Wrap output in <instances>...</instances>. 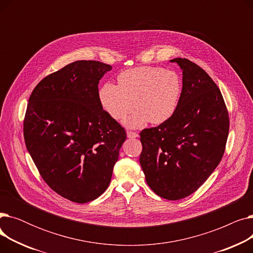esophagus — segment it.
<instances>
[{
  "label": "esophagus",
  "instance_id": "esophagus-1",
  "mask_svg": "<svg viewBox=\"0 0 253 253\" xmlns=\"http://www.w3.org/2000/svg\"><path fill=\"white\" fill-rule=\"evenodd\" d=\"M127 137L128 138H136L138 137V134L133 131H127Z\"/></svg>",
  "mask_w": 253,
  "mask_h": 253
}]
</instances>
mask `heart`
<instances>
[{
    "mask_svg": "<svg viewBox=\"0 0 253 253\" xmlns=\"http://www.w3.org/2000/svg\"><path fill=\"white\" fill-rule=\"evenodd\" d=\"M180 75L160 66H140L118 76V85L108 82L98 92L102 109L116 121L121 122L133 111L125 124L140 128L149 122L159 125L176 113L182 96Z\"/></svg>",
    "mask_w": 253,
    "mask_h": 253,
    "instance_id": "b5f03b06",
    "label": "heart"
}]
</instances>
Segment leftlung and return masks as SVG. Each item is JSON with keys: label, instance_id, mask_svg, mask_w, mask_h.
<instances>
[{"label": "left lung", "instance_id": "left-lung-1", "mask_svg": "<svg viewBox=\"0 0 253 253\" xmlns=\"http://www.w3.org/2000/svg\"><path fill=\"white\" fill-rule=\"evenodd\" d=\"M183 90L167 122L140 132L139 163L149 187L167 200L196 192L219 164L230 120L221 92L208 74L187 58H174Z\"/></svg>", "mask_w": 253, "mask_h": 253}]
</instances>
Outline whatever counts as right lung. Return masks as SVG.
Masks as SVG:
<instances>
[{
	"mask_svg": "<svg viewBox=\"0 0 253 253\" xmlns=\"http://www.w3.org/2000/svg\"><path fill=\"white\" fill-rule=\"evenodd\" d=\"M111 70L95 60L72 62L44 78L26 108L23 135L35 165L53 191L76 203L108 189L126 139L98 98L99 80Z\"/></svg>",
	"mask_w": 253,
	"mask_h": 253,
	"instance_id": "obj_1",
	"label": "right lung"
}]
</instances>
